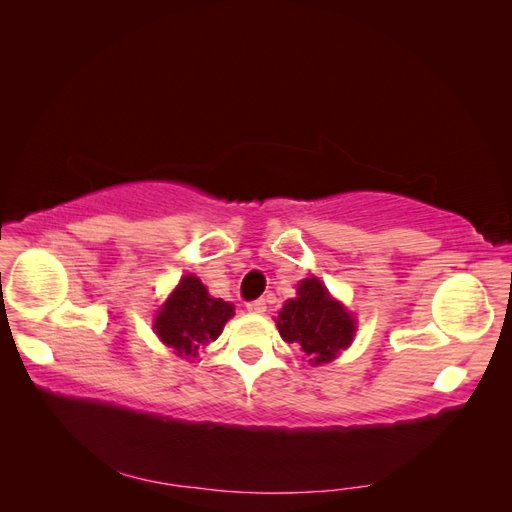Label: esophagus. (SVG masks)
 Instances as JSON below:
<instances>
[{
	"mask_svg": "<svg viewBox=\"0 0 512 512\" xmlns=\"http://www.w3.org/2000/svg\"><path fill=\"white\" fill-rule=\"evenodd\" d=\"M247 312H252V314H265V312H267L265 299H256V301L247 303Z\"/></svg>",
	"mask_w": 512,
	"mask_h": 512,
	"instance_id": "obj_1",
	"label": "esophagus"
}]
</instances>
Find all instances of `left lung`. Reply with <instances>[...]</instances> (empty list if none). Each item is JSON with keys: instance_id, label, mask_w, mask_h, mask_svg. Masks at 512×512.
<instances>
[{"instance_id": "1", "label": "left lung", "mask_w": 512, "mask_h": 512, "mask_svg": "<svg viewBox=\"0 0 512 512\" xmlns=\"http://www.w3.org/2000/svg\"><path fill=\"white\" fill-rule=\"evenodd\" d=\"M297 294V299L284 303L277 329L284 342L297 346L312 365L329 363L339 350L350 346L354 320L316 277L301 282Z\"/></svg>"}]
</instances>
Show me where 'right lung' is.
I'll return each instance as SVG.
<instances>
[{"label": "right lung", "mask_w": 512, "mask_h": 512, "mask_svg": "<svg viewBox=\"0 0 512 512\" xmlns=\"http://www.w3.org/2000/svg\"><path fill=\"white\" fill-rule=\"evenodd\" d=\"M235 305L209 297L198 277L185 275L156 318V333L179 356H196L220 337Z\"/></svg>", "instance_id": "1"}]
</instances>
